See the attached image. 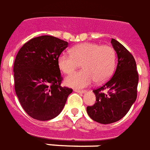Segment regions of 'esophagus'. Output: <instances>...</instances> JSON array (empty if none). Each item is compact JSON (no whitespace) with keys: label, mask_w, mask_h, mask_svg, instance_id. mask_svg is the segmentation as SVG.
Masks as SVG:
<instances>
[{"label":"esophagus","mask_w":150,"mask_h":150,"mask_svg":"<svg viewBox=\"0 0 150 150\" xmlns=\"http://www.w3.org/2000/svg\"><path fill=\"white\" fill-rule=\"evenodd\" d=\"M75 92H77V93H79V94H85L86 93V91H80V90H77V89H75L74 90Z\"/></svg>","instance_id":"esophagus-1"}]
</instances>
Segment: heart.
Masks as SVG:
<instances>
[{"instance_id": "1", "label": "heart", "mask_w": 150, "mask_h": 150, "mask_svg": "<svg viewBox=\"0 0 150 150\" xmlns=\"http://www.w3.org/2000/svg\"><path fill=\"white\" fill-rule=\"evenodd\" d=\"M116 64L115 49L108 45L83 43L71 48V54L64 52L58 58V66L64 74L72 73L81 66L83 71L67 76L65 83L74 88H83L94 82L104 83L114 73Z\"/></svg>"}]
</instances>
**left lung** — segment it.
<instances>
[{
    "label": "left lung",
    "instance_id": "8db88e82",
    "mask_svg": "<svg viewBox=\"0 0 150 150\" xmlns=\"http://www.w3.org/2000/svg\"><path fill=\"white\" fill-rule=\"evenodd\" d=\"M111 44L117 56L115 74L106 83L93 91L96 103L86 107L89 117L101 124L122 119L137 98L138 74L134 56L115 39Z\"/></svg>",
    "mask_w": 150,
    "mask_h": 150
}]
</instances>
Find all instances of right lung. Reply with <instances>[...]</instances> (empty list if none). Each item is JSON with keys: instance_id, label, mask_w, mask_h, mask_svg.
I'll return each mask as SVG.
<instances>
[{"instance_id": "right-lung-1", "label": "right lung", "mask_w": 150, "mask_h": 150, "mask_svg": "<svg viewBox=\"0 0 150 150\" xmlns=\"http://www.w3.org/2000/svg\"><path fill=\"white\" fill-rule=\"evenodd\" d=\"M68 43L52 35H41L23 45L14 62L16 96L30 117L48 121L64 109L72 89L61 86L58 58Z\"/></svg>"}]
</instances>
